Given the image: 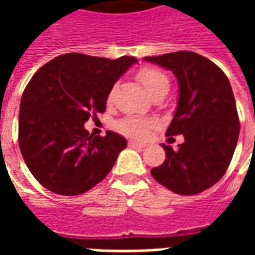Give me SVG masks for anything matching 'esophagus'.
Here are the masks:
<instances>
[{"instance_id": "34e87169", "label": "esophagus", "mask_w": 255, "mask_h": 255, "mask_svg": "<svg viewBox=\"0 0 255 255\" xmlns=\"http://www.w3.org/2000/svg\"><path fill=\"white\" fill-rule=\"evenodd\" d=\"M128 144H129L131 147H139V149H143L144 146H146V144L142 143V142H136V140H129Z\"/></svg>"}]
</instances>
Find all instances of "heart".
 Wrapping results in <instances>:
<instances>
[{
	"label": "heart",
	"instance_id": "obj_1",
	"mask_svg": "<svg viewBox=\"0 0 255 255\" xmlns=\"http://www.w3.org/2000/svg\"><path fill=\"white\" fill-rule=\"evenodd\" d=\"M138 79L150 97L158 93H168L169 90V79L160 69L143 68L138 72ZM151 127L153 123L139 117H126L117 123V129L132 138H143Z\"/></svg>",
	"mask_w": 255,
	"mask_h": 255
}]
</instances>
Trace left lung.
Returning <instances> with one entry per match:
<instances>
[{
	"label": "left lung",
	"mask_w": 255,
	"mask_h": 255,
	"mask_svg": "<svg viewBox=\"0 0 255 255\" xmlns=\"http://www.w3.org/2000/svg\"><path fill=\"white\" fill-rule=\"evenodd\" d=\"M144 61L176 76L177 108L166 135L184 136L177 150L161 144L165 161L151 169V176L180 195L199 194L224 176L239 138L241 124L230 80L216 64L194 52L144 57Z\"/></svg>",
	"instance_id": "1"
}]
</instances>
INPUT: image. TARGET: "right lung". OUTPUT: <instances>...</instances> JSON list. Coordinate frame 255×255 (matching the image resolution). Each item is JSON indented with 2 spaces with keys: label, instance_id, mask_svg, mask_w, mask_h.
I'll return each instance as SVG.
<instances>
[{
  "label": "right lung",
  "instance_id": "add662e5",
  "mask_svg": "<svg viewBox=\"0 0 255 255\" xmlns=\"http://www.w3.org/2000/svg\"><path fill=\"white\" fill-rule=\"evenodd\" d=\"M136 63L129 56L68 53L31 78L20 101L19 146L32 176L49 191L79 195L111 172L127 140L113 131L93 136L84 123L105 112L115 83Z\"/></svg>",
  "mask_w": 255,
  "mask_h": 255
}]
</instances>
